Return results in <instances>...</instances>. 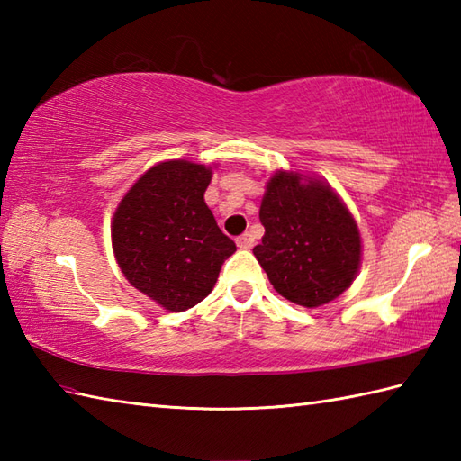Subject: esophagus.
Listing matches in <instances>:
<instances>
[{
    "label": "esophagus",
    "instance_id": "esophagus-1",
    "mask_svg": "<svg viewBox=\"0 0 461 461\" xmlns=\"http://www.w3.org/2000/svg\"><path fill=\"white\" fill-rule=\"evenodd\" d=\"M253 241H256V240H253L251 233H243V236H240V238L236 240L240 249H249V248H253Z\"/></svg>",
    "mask_w": 461,
    "mask_h": 461
}]
</instances>
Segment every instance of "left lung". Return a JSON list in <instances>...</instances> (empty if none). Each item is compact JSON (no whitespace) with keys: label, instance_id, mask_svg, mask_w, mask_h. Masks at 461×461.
I'll return each mask as SVG.
<instances>
[{"label":"left lung","instance_id":"obj_1","mask_svg":"<svg viewBox=\"0 0 461 461\" xmlns=\"http://www.w3.org/2000/svg\"><path fill=\"white\" fill-rule=\"evenodd\" d=\"M259 220L266 236L253 256L273 289L315 309L342 295L362 261L358 225L347 203L317 176L277 170L266 185Z\"/></svg>","mask_w":461,"mask_h":461}]
</instances>
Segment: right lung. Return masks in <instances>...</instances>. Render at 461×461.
<instances>
[{"mask_svg": "<svg viewBox=\"0 0 461 461\" xmlns=\"http://www.w3.org/2000/svg\"><path fill=\"white\" fill-rule=\"evenodd\" d=\"M213 168L192 160L154 164L113 215V251L124 277L170 312L208 297L236 251L203 200Z\"/></svg>", "mask_w": 461, "mask_h": 461, "instance_id": "right-lung-1", "label": "right lung"}]
</instances>
